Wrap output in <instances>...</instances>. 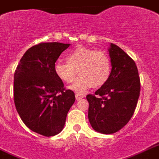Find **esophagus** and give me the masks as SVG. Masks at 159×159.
Wrapping results in <instances>:
<instances>
[{
	"instance_id": "34e87169",
	"label": "esophagus",
	"mask_w": 159,
	"mask_h": 159,
	"mask_svg": "<svg viewBox=\"0 0 159 159\" xmlns=\"http://www.w3.org/2000/svg\"><path fill=\"white\" fill-rule=\"evenodd\" d=\"M75 97H76V99H77V100H80V99H82V98H84V96L82 95V94H78V93H77V94L75 95Z\"/></svg>"
}]
</instances>
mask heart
<instances>
[{"label": "heart", "mask_w": 159, "mask_h": 159, "mask_svg": "<svg viewBox=\"0 0 159 159\" xmlns=\"http://www.w3.org/2000/svg\"><path fill=\"white\" fill-rule=\"evenodd\" d=\"M66 60L67 63L56 62L54 71L57 77L66 84L74 81L77 71L79 78L70 87L76 93H85L93 86L101 88L111 75V60L103 51L80 47L68 53Z\"/></svg>", "instance_id": "1"}]
</instances>
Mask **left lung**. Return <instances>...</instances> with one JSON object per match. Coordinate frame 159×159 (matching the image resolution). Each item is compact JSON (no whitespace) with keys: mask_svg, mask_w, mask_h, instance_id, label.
Returning a JSON list of instances; mask_svg holds the SVG:
<instances>
[{"mask_svg":"<svg viewBox=\"0 0 159 159\" xmlns=\"http://www.w3.org/2000/svg\"><path fill=\"white\" fill-rule=\"evenodd\" d=\"M112 71L108 81L88 94V119L93 128L112 134L124 127L133 117L140 94V79L134 61L117 45L110 44Z\"/></svg>","mask_w":159,"mask_h":159,"instance_id":"8db88e82","label":"left lung"}]
</instances>
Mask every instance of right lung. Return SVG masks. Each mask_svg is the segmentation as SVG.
Returning a JSON list of instances; mask_svg holds the SVG:
<instances>
[{
    "label": "right lung",
    "instance_id": "1",
    "mask_svg": "<svg viewBox=\"0 0 159 159\" xmlns=\"http://www.w3.org/2000/svg\"><path fill=\"white\" fill-rule=\"evenodd\" d=\"M70 44L45 42L26 51L14 74V102L27 128L46 137L62 130L75 94L66 90L54 66Z\"/></svg>",
    "mask_w": 159,
    "mask_h": 159
}]
</instances>
